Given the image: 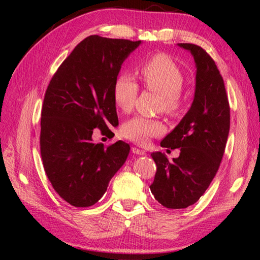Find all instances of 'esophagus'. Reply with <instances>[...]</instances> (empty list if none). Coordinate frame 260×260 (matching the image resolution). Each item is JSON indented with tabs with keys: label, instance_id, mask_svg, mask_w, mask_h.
Here are the masks:
<instances>
[{
	"label": "esophagus",
	"instance_id": "obj_1",
	"mask_svg": "<svg viewBox=\"0 0 260 260\" xmlns=\"http://www.w3.org/2000/svg\"><path fill=\"white\" fill-rule=\"evenodd\" d=\"M132 152H133L134 155H138V156H143V155H146V151L142 150V149L136 148V147H133V148H132Z\"/></svg>",
	"mask_w": 260,
	"mask_h": 260
}]
</instances>
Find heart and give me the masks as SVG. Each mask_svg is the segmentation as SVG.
<instances>
[{
  "label": "heart",
  "instance_id": "heart-1",
  "mask_svg": "<svg viewBox=\"0 0 260 260\" xmlns=\"http://www.w3.org/2000/svg\"><path fill=\"white\" fill-rule=\"evenodd\" d=\"M143 85L149 90L159 94L158 109L169 116L177 114L183 103L182 87L184 74L179 65L169 55L156 54L140 65ZM113 101L122 112H129L139 93V85L131 74H118L113 83ZM164 132V125L158 119L136 116L125 121L120 133L125 139L138 144H146L153 136Z\"/></svg>",
  "mask_w": 260,
  "mask_h": 260
}]
</instances>
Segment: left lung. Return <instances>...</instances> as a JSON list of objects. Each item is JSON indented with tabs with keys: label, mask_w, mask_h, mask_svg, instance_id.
Wrapping results in <instances>:
<instances>
[{
	"label": "left lung",
	"mask_w": 260,
	"mask_h": 260,
	"mask_svg": "<svg viewBox=\"0 0 260 260\" xmlns=\"http://www.w3.org/2000/svg\"><path fill=\"white\" fill-rule=\"evenodd\" d=\"M179 46L195 59L196 90L186 116L160 143L164 148H180V156L169 160L164 153H151L157 171L150 190L167 209H186L209 188L221 162L231 126L225 83L212 57L197 45Z\"/></svg>",
	"instance_id": "1"
}]
</instances>
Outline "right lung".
<instances>
[{
  "label": "right lung",
  "mask_w": 260,
  "mask_h": 260,
  "mask_svg": "<svg viewBox=\"0 0 260 260\" xmlns=\"http://www.w3.org/2000/svg\"><path fill=\"white\" fill-rule=\"evenodd\" d=\"M141 41L90 35L57 69L43 99L40 151L56 192L76 208L94 205L124 165L129 146L91 141L118 125L113 83L121 64ZM111 132V131H110Z\"/></svg>",
  "instance_id": "1"
}]
</instances>
